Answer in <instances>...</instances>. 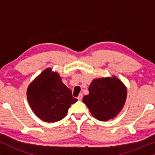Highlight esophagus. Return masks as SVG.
<instances>
[{
    "label": "esophagus",
    "instance_id": "1",
    "mask_svg": "<svg viewBox=\"0 0 155 155\" xmlns=\"http://www.w3.org/2000/svg\"><path fill=\"white\" fill-rule=\"evenodd\" d=\"M82 97H83V94H82V93H81V94H79V96L78 97V100H79V101L82 100Z\"/></svg>",
    "mask_w": 155,
    "mask_h": 155
}]
</instances>
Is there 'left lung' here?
<instances>
[{
	"mask_svg": "<svg viewBox=\"0 0 155 155\" xmlns=\"http://www.w3.org/2000/svg\"><path fill=\"white\" fill-rule=\"evenodd\" d=\"M89 92L83 97V102L92 115L101 121L115 118L122 110L127 97L126 86L116 76L93 80Z\"/></svg>",
	"mask_w": 155,
	"mask_h": 155,
	"instance_id": "obj_1",
	"label": "left lung"
}]
</instances>
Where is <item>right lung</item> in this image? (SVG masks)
Returning a JSON list of instances; mask_svg holds the SVG:
<instances>
[{
    "label": "right lung",
    "instance_id": "add662e5",
    "mask_svg": "<svg viewBox=\"0 0 155 155\" xmlns=\"http://www.w3.org/2000/svg\"><path fill=\"white\" fill-rule=\"evenodd\" d=\"M29 104L38 117L46 122L58 121L66 116L69 107L78 101L61 78L47 68L29 84L27 91Z\"/></svg>",
    "mask_w": 155,
    "mask_h": 155
}]
</instances>
